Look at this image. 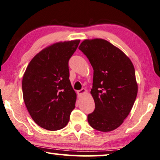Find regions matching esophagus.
Returning a JSON list of instances; mask_svg holds the SVG:
<instances>
[{"instance_id": "obj_1", "label": "esophagus", "mask_w": 160, "mask_h": 160, "mask_svg": "<svg viewBox=\"0 0 160 160\" xmlns=\"http://www.w3.org/2000/svg\"><path fill=\"white\" fill-rule=\"evenodd\" d=\"M87 93H88V91L86 90V89H85V88H82V89H81V90L77 91L78 95H82V94Z\"/></svg>"}]
</instances>
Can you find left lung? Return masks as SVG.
<instances>
[{
  "label": "left lung",
  "instance_id": "1",
  "mask_svg": "<svg viewBox=\"0 0 160 160\" xmlns=\"http://www.w3.org/2000/svg\"><path fill=\"white\" fill-rule=\"evenodd\" d=\"M78 49L93 69L95 110L88 115V123L96 130L112 131L123 122L136 99L134 66L123 52L103 39L84 40Z\"/></svg>",
  "mask_w": 160,
  "mask_h": 160
}]
</instances>
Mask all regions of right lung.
<instances>
[{
	"mask_svg": "<svg viewBox=\"0 0 160 160\" xmlns=\"http://www.w3.org/2000/svg\"><path fill=\"white\" fill-rule=\"evenodd\" d=\"M79 42V40L59 42L43 49L29 63L23 75L26 108L44 129H62L75 108L77 93L69 78L68 63Z\"/></svg>",
	"mask_w": 160,
	"mask_h": 160,
	"instance_id": "add662e5",
	"label": "right lung"
}]
</instances>
